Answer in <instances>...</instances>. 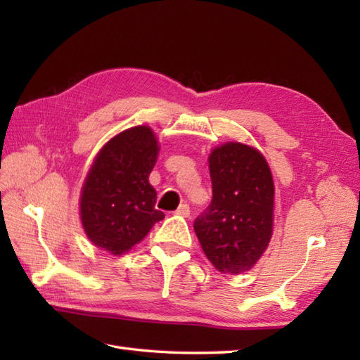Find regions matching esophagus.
I'll list each match as a JSON object with an SVG mask.
<instances>
[{
  "mask_svg": "<svg viewBox=\"0 0 360 360\" xmlns=\"http://www.w3.org/2000/svg\"><path fill=\"white\" fill-rule=\"evenodd\" d=\"M174 213H176V215H179V217L187 218L190 215V207H188L187 204H181L179 207H178V210H176Z\"/></svg>",
  "mask_w": 360,
  "mask_h": 360,
  "instance_id": "1",
  "label": "esophagus"
}]
</instances>
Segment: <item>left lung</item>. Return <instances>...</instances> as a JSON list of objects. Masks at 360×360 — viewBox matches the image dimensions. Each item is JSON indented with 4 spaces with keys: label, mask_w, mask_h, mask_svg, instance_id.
<instances>
[{
    "label": "left lung",
    "mask_w": 360,
    "mask_h": 360,
    "mask_svg": "<svg viewBox=\"0 0 360 360\" xmlns=\"http://www.w3.org/2000/svg\"><path fill=\"white\" fill-rule=\"evenodd\" d=\"M209 168L212 202L195 219L196 236L219 272H248L272 236L271 168L262 153L240 142L212 150Z\"/></svg>",
    "instance_id": "8db88e82"
}]
</instances>
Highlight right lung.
<instances>
[{
    "label": "right lung",
    "instance_id": "1",
    "mask_svg": "<svg viewBox=\"0 0 360 360\" xmlns=\"http://www.w3.org/2000/svg\"><path fill=\"white\" fill-rule=\"evenodd\" d=\"M158 153L145 125L119 133L98 151L80 195L82 224L94 246L122 255L164 218L148 182Z\"/></svg>",
    "mask_w": 360,
    "mask_h": 360
}]
</instances>
